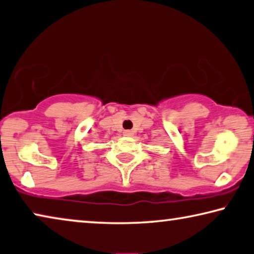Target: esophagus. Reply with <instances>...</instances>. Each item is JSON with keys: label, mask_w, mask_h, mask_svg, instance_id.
I'll return each instance as SVG.
<instances>
[{"label": "esophagus", "mask_w": 254, "mask_h": 254, "mask_svg": "<svg viewBox=\"0 0 254 254\" xmlns=\"http://www.w3.org/2000/svg\"><path fill=\"white\" fill-rule=\"evenodd\" d=\"M132 134H134V132H132L131 130H125V131H124V135H125V136H131Z\"/></svg>", "instance_id": "obj_1"}]
</instances>
